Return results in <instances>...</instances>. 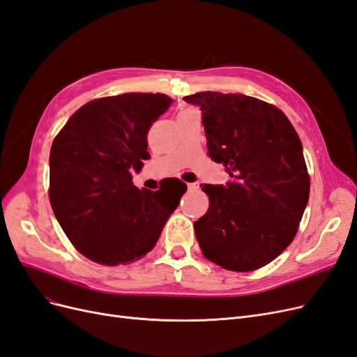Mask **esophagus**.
<instances>
[{
	"label": "esophagus",
	"instance_id": "obj_1",
	"mask_svg": "<svg viewBox=\"0 0 357 357\" xmlns=\"http://www.w3.org/2000/svg\"><path fill=\"white\" fill-rule=\"evenodd\" d=\"M199 185L201 183L199 181H195V183H189V189H192V190H197V189H199Z\"/></svg>",
	"mask_w": 357,
	"mask_h": 357
}]
</instances>
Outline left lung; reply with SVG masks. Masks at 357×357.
I'll return each mask as SVG.
<instances>
[{"label": "left lung", "mask_w": 357, "mask_h": 357, "mask_svg": "<svg viewBox=\"0 0 357 357\" xmlns=\"http://www.w3.org/2000/svg\"><path fill=\"white\" fill-rule=\"evenodd\" d=\"M201 107L208 156L226 185H201L208 210L193 223L202 255L236 273L273 262L294 241L310 198L301 139L275 105L243 93L185 96Z\"/></svg>", "instance_id": "1"}]
</instances>
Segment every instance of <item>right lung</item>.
Instances as JSON below:
<instances>
[{
	"label": "right lung",
	"instance_id": "add662e5",
	"mask_svg": "<svg viewBox=\"0 0 357 357\" xmlns=\"http://www.w3.org/2000/svg\"><path fill=\"white\" fill-rule=\"evenodd\" d=\"M172 100L122 93L86 102L53 139L49 199L75 250L107 265L132 264L156 245L180 197L138 189L147 134Z\"/></svg>",
	"mask_w": 357,
	"mask_h": 357
}]
</instances>
